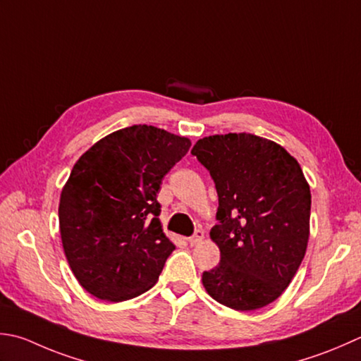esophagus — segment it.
Returning <instances> with one entry per match:
<instances>
[{"label": "esophagus", "mask_w": 361, "mask_h": 361, "mask_svg": "<svg viewBox=\"0 0 361 361\" xmlns=\"http://www.w3.org/2000/svg\"><path fill=\"white\" fill-rule=\"evenodd\" d=\"M203 236H204L203 230H200V228H199V230H195V231H194V235L188 238V243H189L190 245H195L197 243H200V241H202Z\"/></svg>", "instance_id": "esophagus-1"}]
</instances>
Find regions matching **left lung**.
<instances>
[{
	"label": "left lung",
	"mask_w": 361,
	"mask_h": 361,
	"mask_svg": "<svg viewBox=\"0 0 361 361\" xmlns=\"http://www.w3.org/2000/svg\"><path fill=\"white\" fill-rule=\"evenodd\" d=\"M213 178L221 263L202 275L222 305L250 312L279 299L305 257L312 194L299 162L255 134L203 137L190 152Z\"/></svg>",
	"instance_id": "1"
}]
</instances>
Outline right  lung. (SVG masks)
<instances>
[{
	"label": "right lung",
	"instance_id": "right-lung-1",
	"mask_svg": "<svg viewBox=\"0 0 361 361\" xmlns=\"http://www.w3.org/2000/svg\"><path fill=\"white\" fill-rule=\"evenodd\" d=\"M189 147L188 137L133 125L76 161L61 194L59 228L70 269L87 293L122 302L157 283L175 250L157 194Z\"/></svg>",
	"mask_w": 361,
	"mask_h": 361
}]
</instances>
